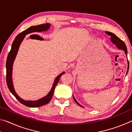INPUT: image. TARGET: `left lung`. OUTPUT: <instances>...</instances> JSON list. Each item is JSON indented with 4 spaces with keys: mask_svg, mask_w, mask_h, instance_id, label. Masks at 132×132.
<instances>
[{
    "mask_svg": "<svg viewBox=\"0 0 132 132\" xmlns=\"http://www.w3.org/2000/svg\"><path fill=\"white\" fill-rule=\"evenodd\" d=\"M105 33H106V34H108V35H109V36L111 37H110V39H111V42H112V43H113V44L115 45L116 46H117V47L118 49H119V50H123V51H124L125 55H126V57H127V56H128V51H127V48H126V45H125V42H124L123 41H122V40L120 39H119V38H118V37L117 36V35L113 34V33H112V32H109V31H105ZM127 58H128V57H127ZM128 70H127L126 74H127V73H128V69H129V62H128ZM73 98H74L75 101L76 102V104H77V105H79V106L82 107V106L81 105H80V104L79 103V102H78L76 101V100L75 99V97H74V95H73Z\"/></svg>",
    "mask_w": 132,
    "mask_h": 132,
    "instance_id": "obj_1",
    "label": "left lung"
}]
</instances>
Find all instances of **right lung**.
<instances>
[{
    "label": "right lung",
    "mask_w": 132,
    "mask_h": 132,
    "mask_svg": "<svg viewBox=\"0 0 132 132\" xmlns=\"http://www.w3.org/2000/svg\"><path fill=\"white\" fill-rule=\"evenodd\" d=\"M50 27L51 24L50 23L40 24V25L36 26H31L30 28L27 29L26 30L23 31V32H21V33H20V34L15 37V39L14 40V41H13L12 45V48H11L10 52L8 54L6 65V82H7V87L9 89L11 93L16 98V99L18 101L20 102L21 104L28 107H32V108H34V107H39L43 106L44 105L47 104L48 102L51 101V98H52L53 96V93H54L55 87L57 84L58 82L59 81L60 78L62 76V75H63L64 73V71L61 73V74L58 75L55 78L52 88H51L50 91L48 93L47 95L38 100H34V101L28 100L27 101V100H23L20 97L14 90L12 79L13 63H14L15 57H16V55L17 54L20 46V44L22 41H23V39H24V38H25L26 35L31 34V33L32 32H43V31H46L50 29Z\"/></svg>",
    "instance_id": "obj_1"
}]
</instances>
